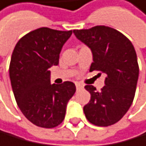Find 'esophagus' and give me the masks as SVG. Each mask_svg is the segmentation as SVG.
Returning a JSON list of instances; mask_svg holds the SVG:
<instances>
[{"label": "esophagus", "mask_w": 146, "mask_h": 146, "mask_svg": "<svg viewBox=\"0 0 146 146\" xmlns=\"http://www.w3.org/2000/svg\"><path fill=\"white\" fill-rule=\"evenodd\" d=\"M75 86H76V89H77V90L82 89L83 88H84V86H83L82 84H80V83H75Z\"/></svg>", "instance_id": "34e87169"}]
</instances>
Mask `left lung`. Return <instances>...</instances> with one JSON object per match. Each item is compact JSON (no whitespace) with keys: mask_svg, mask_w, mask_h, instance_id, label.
Masks as SVG:
<instances>
[{"mask_svg":"<svg viewBox=\"0 0 146 146\" xmlns=\"http://www.w3.org/2000/svg\"><path fill=\"white\" fill-rule=\"evenodd\" d=\"M74 33L91 49L89 72L105 74V86L100 91L90 85L85 86L91 96L84 106L86 117L93 125L111 126L125 115L135 96L139 65L134 46L124 34L106 26L74 30Z\"/></svg>","mask_w":146,"mask_h":146,"instance_id":"8db88e82","label":"left lung"}]
</instances>
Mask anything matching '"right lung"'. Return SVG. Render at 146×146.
<instances>
[{
  "label": "right lung",
  "mask_w": 146,
  "mask_h": 146,
  "mask_svg": "<svg viewBox=\"0 0 146 146\" xmlns=\"http://www.w3.org/2000/svg\"><path fill=\"white\" fill-rule=\"evenodd\" d=\"M72 33L39 28L22 37L12 54L9 75L15 99L26 118L41 128L52 129L63 121L76 90L70 81L50 84L49 71L58 64L61 48Z\"/></svg>",
  "instance_id": "right-lung-1"
}]
</instances>
